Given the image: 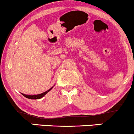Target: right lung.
I'll use <instances>...</instances> for the list:
<instances>
[{"label":"right lung","instance_id":"obj_1","mask_svg":"<svg viewBox=\"0 0 134 134\" xmlns=\"http://www.w3.org/2000/svg\"><path fill=\"white\" fill-rule=\"evenodd\" d=\"M53 87H51V88L50 89V90H48L47 91L44 92V93H41V94H37V95H27V94H23L21 93L24 96V97H26V98H28V99H40V98H42V97H43L44 95L48 93L49 91H50V90H52V88H53Z\"/></svg>","mask_w":134,"mask_h":134}]
</instances>
